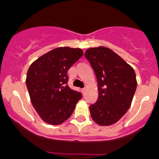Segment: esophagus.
<instances>
[{"label":"esophagus","instance_id":"esophagus-1","mask_svg":"<svg viewBox=\"0 0 159 159\" xmlns=\"http://www.w3.org/2000/svg\"><path fill=\"white\" fill-rule=\"evenodd\" d=\"M82 91H83V92H86V88H83V90H82Z\"/></svg>","mask_w":159,"mask_h":159}]
</instances>
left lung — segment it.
<instances>
[{
	"instance_id": "8db88e82",
	"label": "left lung",
	"mask_w": 159,
	"mask_h": 159,
	"mask_svg": "<svg viewBox=\"0 0 159 159\" xmlns=\"http://www.w3.org/2000/svg\"><path fill=\"white\" fill-rule=\"evenodd\" d=\"M84 56L95 71L99 91L97 101L89 107L91 116L99 126L115 124L131 105L137 88L134 70L103 46L90 48Z\"/></svg>"
}]
</instances>
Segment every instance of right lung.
I'll use <instances>...</instances> for the list:
<instances>
[{
	"label": "right lung",
	"instance_id": "right-lung-1",
	"mask_svg": "<svg viewBox=\"0 0 159 159\" xmlns=\"http://www.w3.org/2000/svg\"><path fill=\"white\" fill-rule=\"evenodd\" d=\"M83 54L80 48H57L29 67L26 86L32 106L43 122L60 125L71 116L82 95L67 85V72Z\"/></svg>",
	"mask_w": 159,
	"mask_h": 159
}]
</instances>
